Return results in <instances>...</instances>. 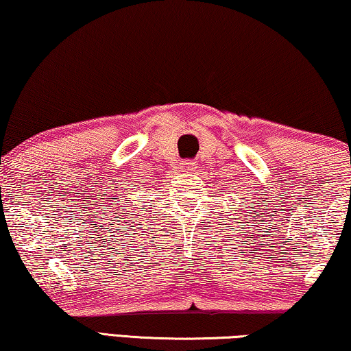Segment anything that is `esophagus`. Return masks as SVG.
<instances>
[{
  "label": "esophagus",
  "instance_id": "obj_1",
  "mask_svg": "<svg viewBox=\"0 0 351 351\" xmlns=\"http://www.w3.org/2000/svg\"><path fill=\"white\" fill-rule=\"evenodd\" d=\"M182 167H184V169H186V170H189V171L195 170V164H194V162H191V160L182 162Z\"/></svg>",
  "mask_w": 351,
  "mask_h": 351
}]
</instances>
